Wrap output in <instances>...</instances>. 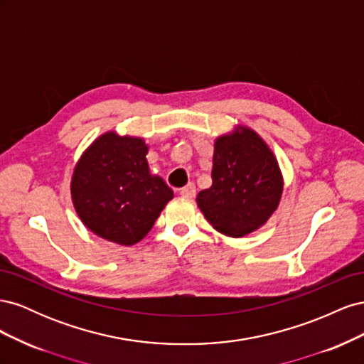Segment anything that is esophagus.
I'll return each instance as SVG.
<instances>
[{
    "label": "esophagus",
    "mask_w": 364,
    "mask_h": 364,
    "mask_svg": "<svg viewBox=\"0 0 364 364\" xmlns=\"http://www.w3.org/2000/svg\"><path fill=\"white\" fill-rule=\"evenodd\" d=\"M181 196L186 197V199H193V197L196 196V185L188 183L186 186H183V188L181 190Z\"/></svg>",
    "instance_id": "obj_1"
}]
</instances>
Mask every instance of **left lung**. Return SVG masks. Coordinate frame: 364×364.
Wrapping results in <instances>:
<instances>
[{"label":"left lung","mask_w":364,"mask_h":364,"mask_svg":"<svg viewBox=\"0 0 364 364\" xmlns=\"http://www.w3.org/2000/svg\"><path fill=\"white\" fill-rule=\"evenodd\" d=\"M213 185L197 194V206L220 234L245 237L277 211L284 179L277 156L255 130L238 124L214 142Z\"/></svg>","instance_id":"8db88e82"}]
</instances>
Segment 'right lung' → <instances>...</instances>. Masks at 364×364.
I'll return each mask as SVG.
<instances>
[{
	"label": "right lung",
	"mask_w": 364,
	"mask_h": 364,
	"mask_svg": "<svg viewBox=\"0 0 364 364\" xmlns=\"http://www.w3.org/2000/svg\"><path fill=\"white\" fill-rule=\"evenodd\" d=\"M147 153L144 139L115 130L83 151L71 178V199L91 232L121 246H134L149 234L173 190L150 173Z\"/></svg>",
	"instance_id": "right-lung-1"
}]
</instances>
